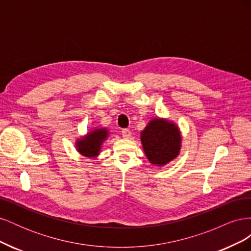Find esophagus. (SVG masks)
<instances>
[{
    "label": "esophagus",
    "mask_w": 251,
    "mask_h": 251,
    "mask_svg": "<svg viewBox=\"0 0 251 251\" xmlns=\"http://www.w3.org/2000/svg\"><path fill=\"white\" fill-rule=\"evenodd\" d=\"M121 135H123L125 138H128V137H131V131L128 130V128H123V131H121Z\"/></svg>",
    "instance_id": "1"
}]
</instances>
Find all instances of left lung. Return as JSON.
<instances>
[{
    "instance_id": "1",
    "label": "left lung",
    "mask_w": 251,
    "mask_h": 251,
    "mask_svg": "<svg viewBox=\"0 0 251 251\" xmlns=\"http://www.w3.org/2000/svg\"><path fill=\"white\" fill-rule=\"evenodd\" d=\"M141 142L150 162L163 165L179 154L181 137L174 124L154 119L141 133Z\"/></svg>"
}]
</instances>
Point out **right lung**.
<instances>
[{"label": "right lung", "instance_id": "1", "mask_svg": "<svg viewBox=\"0 0 251 251\" xmlns=\"http://www.w3.org/2000/svg\"><path fill=\"white\" fill-rule=\"evenodd\" d=\"M107 130L104 128H98L88 134L86 138L77 142V150L80 154L86 157H94L100 153V146L102 141L107 138Z\"/></svg>", "mask_w": 251, "mask_h": 251}]
</instances>
